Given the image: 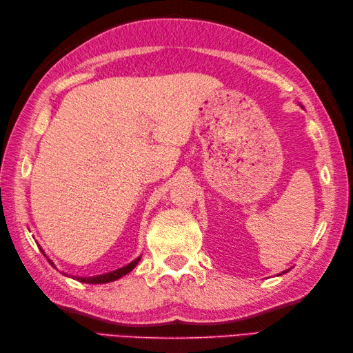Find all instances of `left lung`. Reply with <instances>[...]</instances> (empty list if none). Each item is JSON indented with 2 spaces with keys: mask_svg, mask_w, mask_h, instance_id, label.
Segmentation results:
<instances>
[{
  "mask_svg": "<svg viewBox=\"0 0 353 353\" xmlns=\"http://www.w3.org/2000/svg\"><path fill=\"white\" fill-rule=\"evenodd\" d=\"M283 273H285V272H283Z\"/></svg>",
  "mask_w": 353,
  "mask_h": 353,
  "instance_id": "left-lung-1",
  "label": "left lung"
}]
</instances>
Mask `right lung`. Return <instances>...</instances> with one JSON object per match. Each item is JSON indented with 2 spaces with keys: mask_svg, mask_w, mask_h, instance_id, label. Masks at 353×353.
<instances>
[{
  "mask_svg": "<svg viewBox=\"0 0 353 353\" xmlns=\"http://www.w3.org/2000/svg\"><path fill=\"white\" fill-rule=\"evenodd\" d=\"M39 249H41V247H39ZM41 252H42V250H41ZM42 253H43V252H42ZM139 259H141V258L132 261L130 264H127L125 267L118 268V270H115V272H110V273H106V274H100V276H92V277H77V281L85 282V283H106V282L117 281V279H119V277H123L124 274L130 273L132 270L138 265ZM48 261H50V259H48ZM50 262H51V261H50ZM51 264H52V262H51Z\"/></svg>",
  "mask_w": 353,
  "mask_h": 353,
  "instance_id": "1",
  "label": "right lung"
}]
</instances>
